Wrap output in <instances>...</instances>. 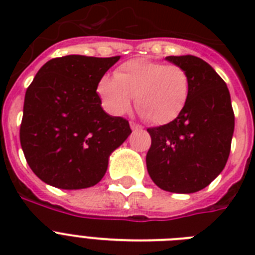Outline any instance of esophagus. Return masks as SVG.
Returning a JSON list of instances; mask_svg holds the SVG:
<instances>
[{"mask_svg": "<svg viewBox=\"0 0 255 255\" xmlns=\"http://www.w3.org/2000/svg\"><path fill=\"white\" fill-rule=\"evenodd\" d=\"M129 126H131L132 131H140V129H143V127H141L140 124L135 123V122H131V123H129Z\"/></svg>", "mask_w": 255, "mask_h": 255, "instance_id": "esophagus-1", "label": "esophagus"}]
</instances>
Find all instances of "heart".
I'll list each match as a JSON object with an SVG mask.
<instances>
[{
	"label": "heart",
	"mask_w": 255,
	"mask_h": 255,
	"mask_svg": "<svg viewBox=\"0 0 255 255\" xmlns=\"http://www.w3.org/2000/svg\"><path fill=\"white\" fill-rule=\"evenodd\" d=\"M96 90L104 107L114 115L127 112L135 96V106L144 119L163 126L184 111L190 95V78L177 65L131 59L115 70L114 78H102Z\"/></svg>",
	"instance_id": "obj_1"
}]
</instances>
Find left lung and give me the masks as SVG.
Returning a JSON list of instances; mask_svg holds the SVG:
<instances>
[{
    "instance_id": "left-lung-1",
    "label": "left lung",
    "mask_w": 255,
    "mask_h": 255,
    "mask_svg": "<svg viewBox=\"0 0 255 255\" xmlns=\"http://www.w3.org/2000/svg\"><path fill=\"white\" fill-rule=\"evenodd\" d=\"M189 74L190 95L177 119L148 128L147 169L152 181L172 193H194L225 168L234 132L229 90L220 75L194 55L167 57Z\"/></svg>"
}]
</instances>
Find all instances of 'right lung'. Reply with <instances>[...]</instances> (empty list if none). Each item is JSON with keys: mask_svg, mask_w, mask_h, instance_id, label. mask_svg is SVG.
<instances>
[{"mask_svg": "<svg viewBox=\"0 0 255 255\" xmlns=\"http://www.w3.org/2000/svg\"><path fill=\"white\" fill-rule=\"evenodd\" d=\"M119 59L54 58L27 87L19 140L29 167L43 182L59 189L96 185L110 155L132 132L128 120L103 111L96 92Z\"/></svg>", "mask_w": 255, "mask_h": 255, "instance_id": "obj_1", "label": "right lung"}]
</instances>
